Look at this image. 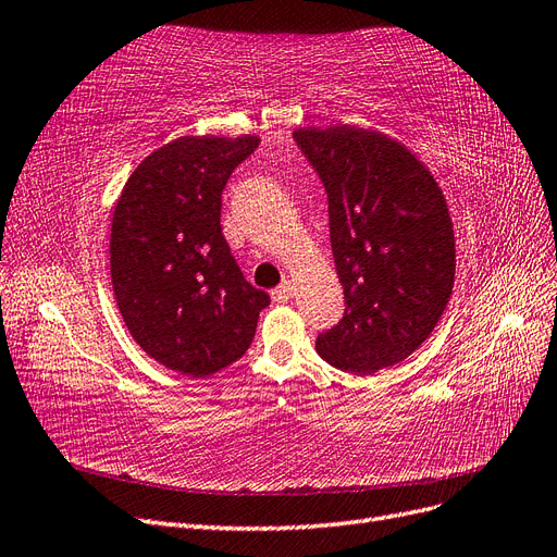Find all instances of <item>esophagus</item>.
I'll list each match as a JSON object with an SVG mask.
<instances>
[{
    "label": "esophagus",
    "mask_w": 557,
    "mask_h": 557,
    "mask_svg": "<svg viewBox=\"0 0 557 557\" xmlns=\"http://www.w3.org/2000/svg\"><path fill=\"white\" fill-rule=\"evenodd\" d=\"M295 295V283L293 281H283L276 290H272V299L278 301V305H285V301H290Z\"/></svg>",
    "instance_id": "34e87169"
}]
</instances>
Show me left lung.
I'll list each match as a JSON object with an SVG mask.
<instances>
[{
    "label": "left lung",
    "mask_w": 557,
    "mask_h": 557,
    "mask_svg": "<svg viewBox=\"0 0 557 557\" xmlns=\"http://www.w3.org/2000/svg\"><path fill=\"white\" fill-rule=\"evenodd\" d=\"M327 193L330 242L346 311L315 339L318 356L374 374L420 348L448 305L455 237L446 197L413 150L358 127H297Z\"/></svg>",
    "instance_id": "obj_1"
}]
</instances>
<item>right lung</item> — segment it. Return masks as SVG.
<instances>
[{"label": "right lung", "mask_w": 557, "mask_h": 557, "mask_svg": "<svg viewBox=\"0 0 557 557\" xmlns=\"http://www.w3.org/2000/svg\"><path fill=\"white\" fill-rule=\"evenodd\" d=\"M260 139L178 137L129 174L111 218V283L132 339L205 379L237 362L269 295L252 288L221 227V197Z\"/></svg>", "instance_id": "obj_1"}]
</instances>
